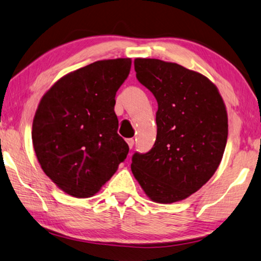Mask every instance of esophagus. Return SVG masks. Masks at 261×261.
I'll list each match as a JSON object with an SVG mask.
<instances>
[{
	"label": "esophagus",
	"mask_w": 261,
	"mask_h": 261,
	"mask_svg": "<svg viewBox=\"0 0 261 261\" xmlns=\"http://www.w3.org/2000/svg\"><path fill=\"white\" fill-rule=\"evenodd\" d=\"M126 143H127V145H129L130 148H132V147H134V145H135V140L132 139V138L126 139Z\"/></svg>",
	"instance_id": "34e87169"
}]
</instances>
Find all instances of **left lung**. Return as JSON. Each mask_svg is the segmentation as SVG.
I'll return each mask as SVG.
<instances>
[{
	"mask_svg": "<svg viewBox=\"0 0 261 261\" xmlns=\"http://www.w3.org/2000/svg\"><path fill=\"white\" fill-rule=\"evenodd\" d=\"M135 71L158 111L154 145L132 155V174L153 202L182 201L220 166L227 139L224 101L208 77L175 63L137 58Z\"/></svg>",
	"mask_w": 261,
	"mask_h": 261,
	"instance_id": "obj_1",
	"label": "left lung"
}]
</instances>
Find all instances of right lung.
<instances>
[{"mask_svg":"<svg viewBox=\"0 0 261 261\" xmlns=\"http://www.w3.org/2000/svg\"><path fill=\"white\" fill-rule=\"evenodd\" d=\"M130 68V58L95 61L66 74L41 97L32 144L45 174L68 195L94 196L129 153L114 108Z\"/></svg>","mask_w":261,"mask_h":261,"instance_id":"obj_1","label":"right lung"}]
</instances>
